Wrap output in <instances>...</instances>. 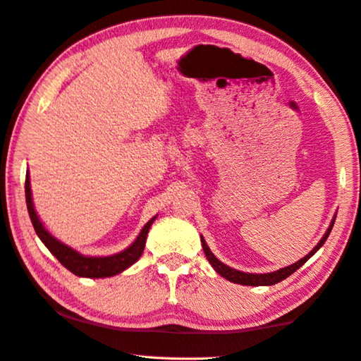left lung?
Segmentation results:
<instances>
[{
  "label": "left lung",
  "instance_id": "obj_1",
  "mask_svg": "<svg viewBox=\"0 0 361 361\" xmlns=\"http://www.w3.org/2000/svg\"><path fill=\"white\" fill-rule=\"evenodd\" d=\"M334 219H336V215L333 216L331 223H329V228L326 229L325 235H323L322 239H320V242L317 243V245L312 248V252H309L307 255L304 256L302 259H299L298 262H293L291 266H286V267L279 269V271L267 272V274H250V272H242V271H237V269H232V267H229V266H226L224 262L219 261V259L216 258V256L210 252V248H209V245H207V242L204 240L202 235H200V242H202V248H204V253H205V256H207V259H209L212 267L215 269V271H216L223 279L229 280V282H232V283H239V285L271 286V285H276V283H279V282H282V280H285L286 277H290L291 274L296 272L298 269L301 267L305 261L312 258V256H314L317 252H319L323 243L326 242L329 232H331V229H333Z\"/></svg>",
  "mask_w": 361,
  "mask_h": 361
}]
</instances>
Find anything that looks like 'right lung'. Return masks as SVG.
<instances>
[{"mask_svg":"<svg viewBox=\"0 0 361 361\" xmlns=\"http://www.w3.org/2000/svg\"><path fill=\"white\" fill-rule=\"evenodd\" d=\"M25 199H27V209L30 213V219H32L33 228L41 239V242L44 243L49 252H51L60 261V264L65 266L70 272H73L78 277H87V279L113 277L116 274H121L122 271H126V269L130 267L132 264H135L145 250L146 237H148L151 224L154 223V219L157 218V216H152L149 221L143 226V229L140 231L137 239L133 240L126 250H122V252L109 255V256H85L82 253L76 252L75 248L65 245L63 242L56 239V237H54L51 232L44 228V224L41 223L38 213L35 212L28 172L25 178Z\"/></svg>","mask_w":361,"mask_h":361,"instance_id":"right-lung-1","label":"right lung"}]
</instances>
